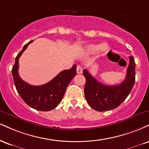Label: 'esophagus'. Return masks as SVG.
Returning a JSON list of instances; mask_svg holds the SVG:
<instances>
[{"label":"esophagus","instance_id":"34e87169","mask_svg":"<svg viewBox=\"0 0 149 149\" xmlns=\"http://www.w3.org/2000/svg\"><path fill=\"white\" fill-rule=\"evenodd\" d=\"M82 68L80 67V66H78L77 67V69H76V71H77V73H78V74H80V73H82Z\"/></svg>","mask_w":149,"mask_h":149}]
</instances>
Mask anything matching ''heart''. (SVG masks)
<instances>
[{
    "mask_svg": "<svg viewBox=\"0 0 149 149\" xmlns=\"http://www.w3.org/2000/svg\"><path fill=\"white\" fill-rule=\"evenodd\" d=\"M108 46L107 44H103L101 45H98V44H89L85 48L86 53L89 55H93L99 51L101 55L106 54L107 51H108Z\"/></svg>",
    "mask_w": 149,
    "mask_h": 149,
    "instance_id": "heart-1",
    "label": "heart"
}]
</instances>
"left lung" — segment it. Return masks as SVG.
Segmentation results:
<instances>
[{"label":"left lung","mask_w":149,"mask_h":149,"mask_svg":"<svg viewBox=\"0 0 149 149\" xmlns=\"http://www.w3.org/2000/svg\"><path fill=\"white\" fill-rule=\"evenodd\" d=\"M129 65L125 80L119 85H103L95 79L87 70H83L86 79L85 96L91 107L98 112L113 110L123 103L131 92L135 81V62L134 57H129Z\"/></svg>","instance_id":"obj_1"}]
</instances>
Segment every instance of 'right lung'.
I'll return each mask as SVG.
<instances>
[{"mask_svg": "<svg viewBox=\"0 0 149 149\" xmlns=\"http://www.w3.org/2000/svg\"><path fill=\"white\" fill-rule=\"evenodd\" d=\"M33 42V40L26 44L16 57L15 64L12 70L14 85L17 92L27 105L37 110L50 111L55 108L63 98L67 86L76 75V65L74 64L70 69L61 71L53 80L44 85H29L20 78L18 69L19 57Z\"/></svg>", "mask_w": 149, "mask_h": 149, "instance_id": "1", "label": "right lung"}]
</instances>
